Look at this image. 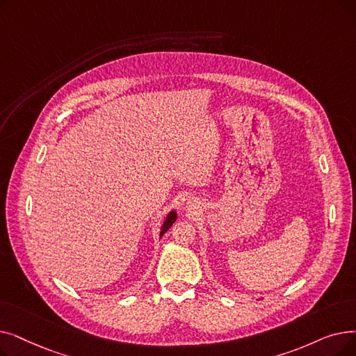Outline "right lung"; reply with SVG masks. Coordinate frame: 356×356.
Here are the masks:
<instances>
[{"instance_id":"right-lung-1","label":"right lung","mask_w":356,"mask_h":356,"mask_svg":"<svg viewBox=\"0 0 356 356\" xmlns=\"http://www.w3.org/2000/svg\"><path fill=\"white\" fill-rule=\"evenodd\" d=\"M176 218H177V213H176V211H172V212H168V215L165 216V221L163 222V227H161V231H160V238L164 236V233H167V229L172 227L173 224H175V221H176Z\"/></svg>"}]
</instances>
